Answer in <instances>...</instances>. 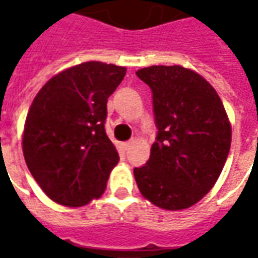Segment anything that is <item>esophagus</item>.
Wrapping results in <instances>:
<instances>
[{"instance_id": "esophagus-1", "label": "esophagus", "mask_w": 258, "mask_h": 258, "mask_svg": "<svg viewBox=\"0 0 258 258\" xmlns=\"http://www.w3.org/2000/svg\"><path fill=\"white\" fill-rule=\"evenodd\" d=\"M131 142H124V144H122V149H123V151H127V149H129V148H131Z\"/></svg>"}]
</instances>
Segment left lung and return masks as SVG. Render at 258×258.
I'll return each mask as SVG.
<instances>
[{
	"label": "left lung",
	"mask_w": 258,
	"mask_h": 258,
	"mask_svg": "<svg viewBox=\"0 0 258 258\" xmlns=\"http://www.w3.org/2000/svg\"><path fill=\"white\" fill-rule=\"evenodd\" d=\"M136 76L152 90L156 141L135 168L141 194L169 211L192 207L217 182L231 146V124L215 89L182 66H151Z\"/></svg>",
	"instance_id": "left-lung-1"
}]
</instances>
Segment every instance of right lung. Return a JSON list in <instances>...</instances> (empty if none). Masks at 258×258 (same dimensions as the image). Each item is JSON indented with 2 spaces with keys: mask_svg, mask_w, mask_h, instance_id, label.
Instances as JSON below:
<instances>
[{
  "mask_svg": "<svg viewBox=\"0 0 258 258\" xmlns=\"http://www.w3.org/2000/svg\"><path fill=\"white\" fill-rule=\"evenodd\" d=\"M126 67L86 61L51 77L34 97L23 134L25 164L54 203L82 207L106 189L119 154L107 138V99Z\"/></svg>",
  "mask_w": 258,
  "mask_h": 258,
  "instance_id": "right-lung-1",
  "label": "right lung"
}]
</instances>
